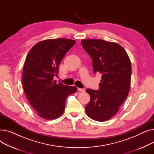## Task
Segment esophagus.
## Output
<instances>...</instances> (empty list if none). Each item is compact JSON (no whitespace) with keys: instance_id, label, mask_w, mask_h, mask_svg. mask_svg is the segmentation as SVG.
Instances as JSON below:
<instances>
[{"instance_id":"obj_1","label":"esophagus","mask_w":154,"mask_h":154,"mask_svg":"<svg viewBox=\"0 0 154 154\" xmlns=\"http://www.w3.org/2000/svg\"><path fill=\"white\" fill-rule=\"evenodd\" d=\"M78 91L79 92H85V88H78Z\"/></svg>"}]
</instances>
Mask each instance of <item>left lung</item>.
Listing matches in <instances>:
<instances>
[{
    "label": "left lung",
    "mask_w": 154,
    "mask_h": 154,
    "mask_svg": "<svg viewBox=\"0 0 154 154\" xmlns=\"http://www.w3.org/2000/svg\"><path fill=\"white\" fill-rule=\"evenodd\" d=\"M81 44L92 60L94 73L102 74L99 91L87 88L91 100L85 112L91 119L103 122L114 117L130 91V58L117 43L101 39H83Z\"/></svg>",
    "instance_id": "8db88e82"
}]
</instances>
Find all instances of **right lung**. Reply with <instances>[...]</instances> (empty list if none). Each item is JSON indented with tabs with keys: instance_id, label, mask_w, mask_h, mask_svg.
Segmentation results:
<instances>
[{
	"instance_id": "add662e5",
	"label": "right lung",
	"mask_w": 154,
	"mask_h": 154,
	"mask_svg": "<svg viewBox=\"0 0 154 154\" xmlns=\"http://www.w3.org/2000/svg\"><path fill=\"white\" fill-rule=\"evenodd\" d=\"M75 40L59 38L38 42L29 52L24 63L22 85L27 98L37 115L45 120L60 117L67 97L76 92L75 86L54 80L63 57Z\"/></svg>"
}]
</instances>
